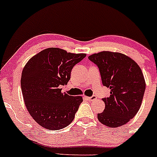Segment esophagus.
<instances>
[{"label":"esophagus","instance_id":"1","mask_svg":"<svg viewBox=\"0 0 157 157\" xmlns=\"http://www.w3.org/2000/svg\"><path fill=\"white\" fill-rule=\"evenodd\" d=\"M85 98L87 99V100L93 101V100H95V99H97V97H96V96H92V97H85Z\"/></svg>","mask_w":157,"mask_h":157}]
</instances>
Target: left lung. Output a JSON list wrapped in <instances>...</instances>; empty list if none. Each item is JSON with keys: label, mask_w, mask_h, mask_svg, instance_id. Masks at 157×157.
<instances>
[{"label": "left lung", "mask_w": 157, "mask_h": 157, "mask_svg": "<svg viewBox=\"0 0 157 157\" xmlns=\"http://www.w3.org/2000/svg\"><path fill=\"white\" fill-rule=\"evenodd\" d=\"M88 59L98 67L102 85L111 90L110 96L102 99L105 106L97 114L99 121L109 127L124 125L136 116L142 102L146 85L141 68L118 52L103 51Z\"/></svg>", "instance_id": "8db88e82"}]
</instances>
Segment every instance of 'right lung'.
Masks as SVG:
<instances>
[{"label":"right lung","instance_id":"right-lung-1","mask_svg":"<svg viewBox=\"0 0 157 157\" xmlns=\"http://www.w3.org/2000/svg\"><path fill=\"white\" fill-rule=\"evenodd\" d=\"M85 57V54L48 48L32 57L25 66L21 78L25 104L41 126L58 130L73 121L83 99L62 93L60 86L67 85L72 69Z\"/></svg>","mask_w":157,"mask_h":157}]
</instances>
